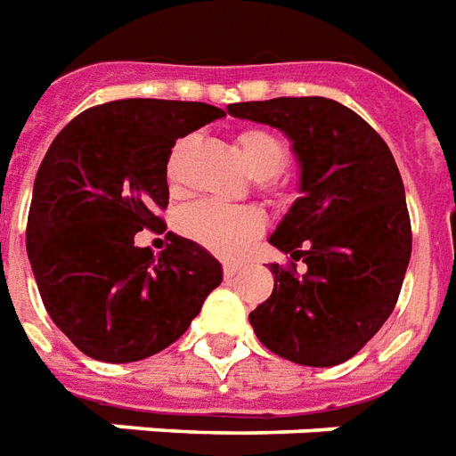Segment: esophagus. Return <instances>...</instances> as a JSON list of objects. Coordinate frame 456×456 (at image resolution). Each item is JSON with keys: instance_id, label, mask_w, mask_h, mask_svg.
Here are the masks:
<instances>
[{"instance_id": "esophagus-1", "label": "esophagus", "mask_w": 456, "mask_h": 456, "mask_svg": "<svg viewBox=\"0 0 456 456\" xmlns=\"http://www.w3.org/2000/svg\"><path fill=\"white\" fill-rule=\"evenodd\" d=\"M239 273H241V265H234V263H224V280L237 278Z\"/></svg>"}]
</instances>
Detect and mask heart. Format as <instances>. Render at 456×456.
<instances>
[{
  "label": "heart",
  "mask_w": 456,
  "mask_h": 456,
  "mask_svg": "<svg viewBox=\"0 0 456 456\" xmlns=\"http://www.w3.org/2000/svg\"><path fill=\"white\" fill-rule=\"evenodd\" d=\"M241 159L258 178L275 176L288 161V147L268 127H246L237 137ZM174 174V161L171 168ZM185 234L219 256H239L248 241L261 234L263 215L254 208H232L219 202H198L183 212Z\"/></svg>",
  "instance_id": "obj_1"
}]
</instances>
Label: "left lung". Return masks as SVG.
<instances>
[{
    "instance_id": "1",
    "label": "left lung",
    "mask_w": 456,
    "mask_h": 456,
    "mask_svg": "<svg viewBox=\"0 0 456 456\" xmlns=\"http://www.w3.org/2000/svg\"><path fill=\"white\" fill-rule=\"evenodd\" d=\"M227 110L282 130L299 164L302 195L268 239L292 265L271 263L273 295L248 322L275 355L340 365L389 319L411 261L399 167L382 137L338 101L285 96ZM295 260L307 263L302 276Z\"/></svg>"
}]
</instances>
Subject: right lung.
I'll use <instances>...</instances> for the list:
<instances>
[{
	"mask_svg": "<svg viewBox=\"0 0 456 456\" xmlns=\"http://www.w3.org/2000/svg\"><path fill=\"white\" fill-rule=\"evenodd\" d=\"M224 116L195 101L123 99L77 116L33 183L26 251L50 319L84 355L134 362L168 348L222 282V265L168 234L159 256L134 246L164 232L171 147Z\"/></svg>",
	"mask_w": 456,
	"mask_h": 456,
	"instance_id": "1",
	"label": "right lung"
}]
</instances>
